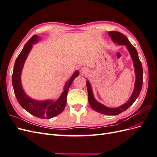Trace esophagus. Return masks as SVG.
Listing matches in <instances>:
<instances>
[{"instance_id": "obj_1", "label": "esophagus", "mask_w": 157, "mask_h": 157, "mask_svg": "<svg viewBox=\"0 0 157 157\" xmlns=\"http://www.w3.org/2000/svg\"><path fill=\"white\" fill-rule=\"evenodd\" d=\"M88 69L86 68V67H82L80 69V73H81L82 75H84V74H86L87 72H88Z\"/></svg>"}]
</instances>
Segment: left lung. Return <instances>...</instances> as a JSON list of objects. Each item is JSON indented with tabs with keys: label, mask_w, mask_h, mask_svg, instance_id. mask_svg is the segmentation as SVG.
<instances>
[{
	"label": "left lung",
	"mask_w": 157,
	"mask_h": 157,
	"mask_svg": "<svg viewBox=\"0 0 157 157\" xmlns=\"http://www.w3.org/2000/svg\"><path fill=\"white\" fill-rule=\"evenodd\" d=\"M108 34L109 36L111 38L114 43L117 44L118 45H125L127 50L129 52L133 61V64H134L136 74V81L134 91H133L130 99H128V101L126 103L118 107L110 108L99 103L95 99L91 84H90L88 80L86 81V86L88 93V101L90 105L91 106L94 111L103 114V115H117L126 111V109L129 108L134 103L136 99L138 98L142 88V84H143V68H142V65L139 59L138 54H137L136 49L130 43L129 40L128 39V38L124 35L117 31H109Z\"/></svg>",
	"instance_id": "obj_1"
}]
</instances>
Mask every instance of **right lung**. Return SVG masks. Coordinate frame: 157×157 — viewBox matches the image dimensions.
Listing matches in <instances>:
<instances>
[{"instance_id": "add662e5", "label": "right lung", "mask_w": 157, "mask_h": 157, "mask_svg": "<svg viewBox=\"0 0 157 157\" xmlns=\"http://www.w3.org/2000/svg\"><path fill=\"white\" fill-rule=\"evenodd\" d=\"M40 39V38L39 36L34 35L25 44L14 64L12 82L17 100L23 109L36 117L51 118L59 115L64 110L67 102L69 88L75 78L78 76L79 72L78 71H75L67 80L65 83L63 92L56 101L52 99L39 101L28 96L22 87L21 81V71L27 56L32 49L33 44H36Z\"/></svg>"}]
</instances>
